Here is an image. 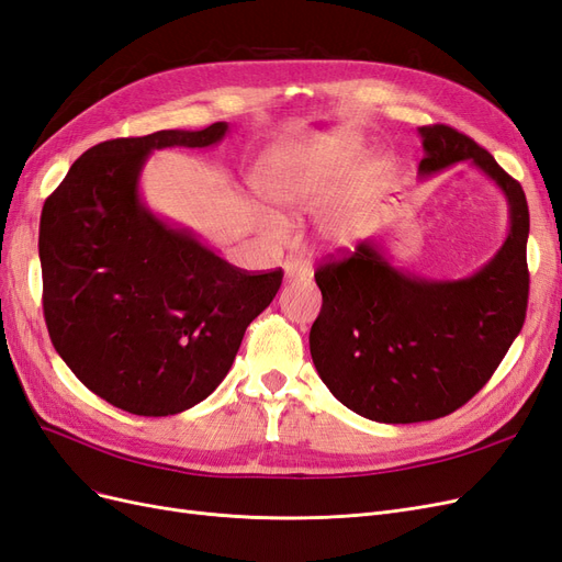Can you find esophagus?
<instances>
[{
  "label": "esophagus",
  "mask_w": 562,
  "mask_h": 562,
  "mask_svg": "<svg viewBox=\"0 0 562 562\" xmlns=\"http://www.w3.org/2000/svg\"><path fill=\"white\" fill-rule=\"evenodd\" d=\"M283 274L285 279H310L314 274V269L307 260L297 258V255H291V258H285L283 262Z\"/></svg>",
  "instance_id": "esophagus-1"
}]
</instances>
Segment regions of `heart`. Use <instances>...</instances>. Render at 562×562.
<instances>
[{"label": "heart", "mask_w": 562, "mask_h": 562, "mask_svg": "<svg viewBox=\"0 0 562 562\" xmlns=\"http://www.w3.org/2000/svg\"><path fill=\"white\" fill-rule=\"evenodd\" d=\"M361 157V143L349 135H333V138L283 149L267 159L258 176V190L281 211H316L326 206L359 168ZM265 223L271 232L279 229L274 217H265ZM321 232L333 246L349 248L361 236L359 215L349 209H335L323 215Z\"/></svg>", "instance_id": "heart-1"}]
</instances>
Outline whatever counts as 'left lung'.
I'll use <instances>...</instances> for the list:
<instances>
[{
    "label": "left lung",
    "instance_id": "1",
    "mask_svg": "<svg viewBox=\"0 0 562 562\" xmlns=\"http://www.w3.org/2000/svg\"><path fill=\"white\" fill-rule=\"evenodd\" d=\"M419 135V176L479 166L504 192L512 229L495 258L459 281L401 271L375 239L314 271L323 295L310 333L318 378L349 411L384 424L446 417L479 394L518 337L530 293L520 182L452 126H422Z\"/></svg>",
    "mask_w": 562,
    "mask_h": 562
}]
</instances>
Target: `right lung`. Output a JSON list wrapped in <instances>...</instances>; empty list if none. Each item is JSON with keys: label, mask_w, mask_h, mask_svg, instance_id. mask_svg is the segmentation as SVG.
I'll list each match as a JSON object with an SVG mask.
<instances>
[{"label": "right lung", "mask_w": 562, "mask_h": 562, "mask_svg": "<svg viewBox=\"0 0 562 562\" xmlns=\"http://www.w3.org/2000/svg\"><path fill=\"white\" fill-rule=\"evenodd\" d=\"M227 124L105 140L44 201V318L60 359L95 396L166 417L211 396L283 271L229 265L138 194L151 149L211 147Z\"/></svg>", "instance_id": "1"}]
</instances>
